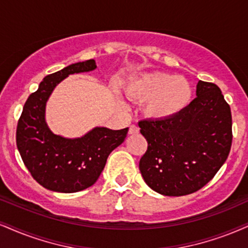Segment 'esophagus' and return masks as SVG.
Segmentation results:
<instances>
[{
  "mask_svg": "<svg viewBox=\"0 0 248 248\" xmlns=\"http://www.w3.org/2000/svg\"><path fill=\"white\" fill-rule=\"evenodd\" d=\"M137 133H139V127L137 126V125L132 124L129 129V134H137Z\"/></svg>",
  "mask_w": 248,
  "mask_h": 248,
  "instance_id": "obj_1",
  "label": "esophagus"
}]
</instances>
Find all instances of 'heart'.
I'll use <instances>...</instances> for the list:
<instances>
[{"label":"heart","mask_w":248,"mask_h":248,"mask_svg":"<svg viewBox=\"0 0 248 248\" xmlns=\"http://www.w3.org/2000/svg\"><path fill=\"white\" fill-rule=\"evenodd\" d=\"M127 94L143 105V114L154 121L175 118L191 106L194 90L189 80L166 72H154L133 79Z\"/></svg>","instance_id":"obj_1"}]
</instances>
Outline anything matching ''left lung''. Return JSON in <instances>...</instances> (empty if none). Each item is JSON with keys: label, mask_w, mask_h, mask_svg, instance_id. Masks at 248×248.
<instances>
[{"label": "left lung", "mask_w": 248, "mask_h": 248, "mask_svg": "<svg viewBox=\"0 0 248 248\" xmlns=\"http://www.w3.org/2000/svg\"><path fill=\"white\" fill-rule=\"evenodd\" d=\"M138 124L148 142L139 162L140 172L149 187L168 197L203 187L230 153V106L213 82L199 80L197 97L177 117L143 119Z\"/></svg>", "instance_id": "1"}]
</instances>
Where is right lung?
I'll list each match as a JSON object with an SVG mask.
<instances>
[{"label":"right lung","mask_w":248,"mask_h":248,"mask_svg":"<svg viewBox=\"0 0 248 248\" xmlns=\"http://www.w3.org/2000/svg\"><path fill=\"white\" fill-rule=\"evenodd\" d=\"M96 69L94 60L78 62L46 76L25 102L17 125V148L24 164L40 185L50 191L73 193L99 178L107 158L126 138L129 127H94L81 138L54 134L45 119L46 103L54 88L68 77Z\"/></svg>","instance_id":"right-lung-1"}]
</instances>
